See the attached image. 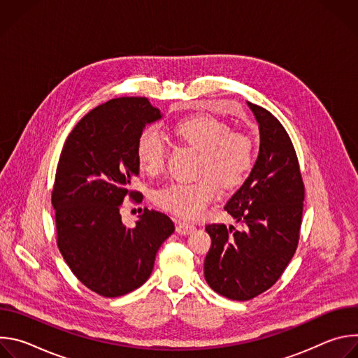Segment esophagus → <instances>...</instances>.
I'll return each mask as SVG.
<instances>
[{
  "instance_id": "esophagus-1",
  "label": "esophagus",
  "mask_w": 358,
  "mask_h": 358,
  "mask_svg": "<svg viewBox=\"0 0 358 358\" xmlns=\"http://www.w3.org/2000/svg\"><path fill=\"white\" fill-rule=\"evenodd\" d=\"M176 231L180 235H189V234H192L195 231V227L191 225V224L182 222V221H177L176 222Z\"/></svg>"
}]
</instances>
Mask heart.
Returning a JSON list of instances; mask_svg holds the SVG:
<instances>
[{
	"label": "heart",
	"instance_id": "heart-1",
	"mask_svg": "<svg viewBox=\"0 0 358 358\" xmlns=\"http://www.w3.org/2000/svg\"><path fill=\"white\" fill-rule=\"evenodd\" d=\"M177 137L201 151L198 174L194 182H173L155 194L156 206L181 218L194 220L203 214L208 203L225 188L239 185L253 164L255 144L242 130L214 116L199 115L184 119L174 126ZM136 156L141 171L159 174L167 163V143L156 126L141 130L136 143Z\"/></svg>",
	"mask_w": 358,
	"mask_h": 358
}]
</instances>
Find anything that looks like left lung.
<instances>
[{"label": "left lung", "instance_id": "left-lung-1", "mask_svg": "<svg viewBox=\"0 0 358 358\" xmlns=\"http://www.w3.org/2000/svg\"><path fill=\"white\" fill-rule=\"evenodd\" d=\"M259 123V156L227 202L242 229L210 224L211 249L203 262L210 287L231 300H250L272 287L297 249L304 184L293 143L266 109L248 101Z\"/></svg>", "mask_w": 358, "mask_h": 358}]
</instances>
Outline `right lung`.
Here are the masks:
<instances>
[{
	"instance_id": "right-lung-1",
	"label": "right lung",
	"mask_w": 358,
	"mask_h": 358,
	"mask_svg": "<svg viewBox=\"0 0 358 358\" xmlns=\"http://www.w3.org/2000/svg\"><path fill=\"white\" fill-rule=\"evenodd\" d=\"M160 110L147 97H117L90 110L69 133L52 189L57 243L73 275L92 292L119 297L151 275L156 253L174 232L163 213L144 208L136 227L122 222L138 174L136 143Z\"/></svg>"
}]
</instances>
